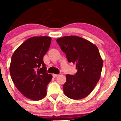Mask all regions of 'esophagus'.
<instances>
[{
	"label": "esophagus",
	"mask_w": 121,
	"mask_h": 121,
	"mask_svg": "<svg viewBox=\"0 0 121 121\" xmlns=\"http://www.w3.org/2000/svg\"><path fill=\"white\" fill-rule=\"evenodd\" d=\"M53 78H55V77H57V76H59V74H53Z\"/></svg>",
	"instance_id": "esophagus-1"
}]
</instances>
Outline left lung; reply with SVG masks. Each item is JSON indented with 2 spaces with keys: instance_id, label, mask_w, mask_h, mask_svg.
<instances>
[{
  "instance_id": "8db88e82",
  "label": "left lung",
  "mask_w": 121,
  "mask_h": 121,
  "mask_svg": "<svg viewBox=\"0 0 121 121\" xmlns=\"http://www.w3.org/2000/svg\"><path fill=\"white\" fill-rule=\"evenodd\" d=\"M56 41L66 54L68 62L76 64L77 69L74 75H66L64 93L71 99H82L93 91L100 78L103 61L98 48L91 41L76 36H64Z\"/></svg>"
}]
</instances>
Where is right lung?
<instances>
[{
	"instance_id": "right-lung-1",
	"label": "right lung",
	"mask_w": 121,
	"mask_h": 121,
	"mask_svg": "<svg viewBox=\"0 0 121 121\" xmlns=\"http://www.w3.org/2000/svg\"><path fill=\"white\" fill-rule=\"evenodd\" d=\"M51 40L48 36L30 37L12 56L9 72L12 81L21 93L32 100H40L46 95L47 86L52 78L43 61Z\"/></svg>"
}]
</instances>
